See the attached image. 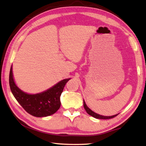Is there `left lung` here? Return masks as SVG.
Listing matches in <instances>:
<instances>
[{
    "label": "left lung",
    "instance_id": "left-lung-1",
    "mask_svg": "<svg viewBox=\"0 0 146 146\" xmlns=\"http://www.w3.org/2000/svg\"><path fill=\"white\" fill-rule=\"evenodd\" d=\"M84 108L85 110L86 111V112L88 113V114H89L91 116H92V117H93L94 118H98V119H110V118H112L115 117L116 116H117L118 114H119V113H118V114H117V115H112V116H103V115H101L99 114H97V113H96L94 111H93L91 109L88 108V106L86 105L84 100Z\"/></svg>",
    "mask_w": 146,
    "mask_h": 146
}]
</instances>
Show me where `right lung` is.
<instances>
[{"label": "right lung", "mask_w": 146, "mask_h": 146, "mask_svg": "<svg viewBox=\"0 0 146 146\" xmlns=\"http://www.w3.org/2000/svg\"><path fill=\"white\" fill-rule=\"evenodd\" d=\"M70 78H66L41 93L29 94L21 90L15 82L12 66L9 77V86L14 97L26 112L36 117H45L57 111L60 107V95Z\"/></svg>", "instance_id": "1"}]
</instances>
